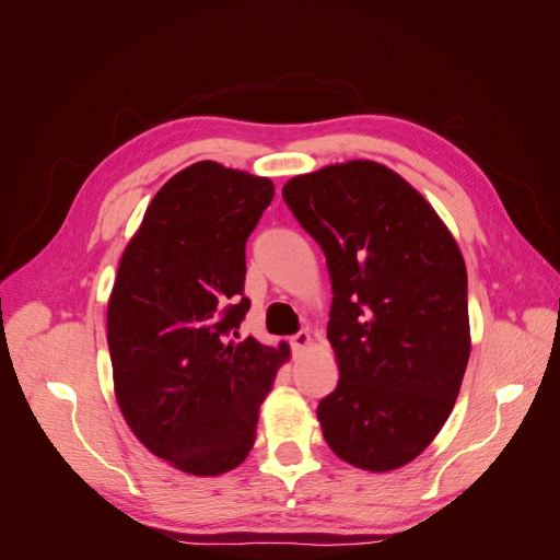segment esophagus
<instances>
[{
  "instance_id": "obj_1",
  "label": "esophagus",
  "mask_w": 560,
  "mask_h": 560,
  "mask_svg": "<svg viewBox=\"0 0 560 560\" xmlns=\"http://www.w3.org/2000/svg\"><path fill=\"white\" fill-rule=\"evenodd\" d=\"M290 343H292V348H294L296 352H301V350H306L308 346H313V336H311L308 331H299V334H294V336L290 338Z\"/></svg>"
}]
</instances>
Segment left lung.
Returning <instances> with one entry per match:
<instances>
[{
	"instance_id": "left-lung-1",
	"label": "left lung",
	"mask_w": 560,
	"mask_h": 560,
	"mask_svg": "<svg viewBox=\"0 0 560 560\" xmlns=\"http://www.w3.org/2000/svg\"><path fill=\"white\" fill-rule=\"evenodd\" d=\"M282 198L327 257L338 385L317 420L341 460L389 471L444 428L469 360L467 268L413 186L374 161L292 177Z\"/></svg>"
}]
</instances>
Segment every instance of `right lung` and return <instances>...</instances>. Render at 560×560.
Wrapping results in <instances>:
<instances>
[{
  "label": "right lung",
  "mask_w": 560,
  "mask_h": 560,
  "mask_svg": "<svg viewBox=\"0 0 560 560\" xmlns=\"http://www.w3.org/2000/svg\"><path fill=\"white\" fill-rule=\"evenodd\" d=\"M276 186L214 161L167 179L132 235L107 306L114 393L128 428L173 467L217 477L257 436L290 346L238 341L245 243Z\"/></svg>",
  "instance_id": "right-lung-1"
}]
</instances>
